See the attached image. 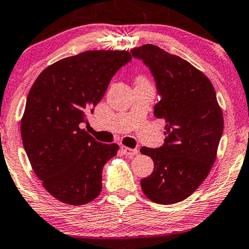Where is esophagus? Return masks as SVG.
<instances>
[{"instance_id": "esophagus-1", "label": "esophagus", "mask_w": 249, "mask_h": 249, "mask_svg": "<svg viewBox=\"0 0 249 249\" xmlns=\"http://www.w3.org/2000/svg\"><path fill=\"white\" fill-rule=\"evenodd\" d=\"M122 150H123V153L125 154V155H127V156H133V155H135V154H138V149L137 148H128V147H125V146H122Z\"/></svg>"}]
</instances>
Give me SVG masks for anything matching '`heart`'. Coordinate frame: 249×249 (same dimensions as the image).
<instances>
[{"mask_svg": "<svg viewBox=\"0 0 249 249\" xmlns=\"http://www.w3.org/2000/svg\"><path fill=\"white\" fill-rule=\"evenodd\" d=\"M137 81H146V79H144L143 77H138V79H137Z\"/></svg>", "mask_w": 249, "mask_h": 249, "instance_id": "obj_1", "label": "heart"}]
</instances>
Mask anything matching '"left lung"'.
Listing matches in <instances>:
<instances>
[{
    "instance_id": "1",
    "label": "left lung",
    "mask_w": 249,
    "mask_h": 249,
    "mask_svg": "<svg viewBox=\"0 0 249 249\" xmlns=\"http://www.w3.org/2000/svg\"><path fill=\"white\" fill-rule=\"evenodd\" d=\"M155 78L161 100L154 115L164 119V144L142 147L154 171L141 179V190L153 202L174 204L187 199L215 163L224 121L212 81L191 63L154 45L132 49Z\"/></svg>"
}]
</instances>
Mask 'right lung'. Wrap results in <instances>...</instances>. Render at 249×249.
<instances>
[{
	"label": "right lung",
	"mask_w": 249,
	"mask_h": 249,
	"mask_svg": "<svg viewBox=\"0 0 249 249\" xmlns=\"http://www.w3.org/2000/svg\"><path fill=\"white\" fill-rule=\"evenodd\" d=\"M131 59L125 50H87L49 65L28 92L20 122L25 152L42 186L63 203L81 206L101 193L102 168L119 147L97 142L81 125Z\"/></svg>",
	"instance_id": "add662e5"
}]
</instances>
